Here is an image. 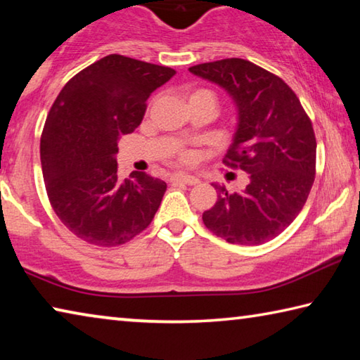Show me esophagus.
Masks as SVG:
<instances>
[{
  "label": "esophagus",
  "instance_id": "esophagus-1",
  "mask_svg": "<svg viewBox=\"0 0 360 360\" xmlns=\"http://www.w3.org/2000/svg\"><path fill=\"white\" fill-rule=\"evenodd\" d=\"M172 182H182V184H187V186H197L200 179L195 178V176H191V174L174 173L172 176Z\"/></svg>",
  "mask_w": 360,
  "mask_h": 360
}]
</instances>
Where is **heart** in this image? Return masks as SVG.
<instances>
[{
  "label": "heart",
  "instance_id": "b5f03b06",
  "mask_svg": "<svg viewBox=\"0 0 360 360\" xmlns=\"http://www.w3.org/2000/svg\"><path fill=\"white\" fill-rule=\"evenodd\" d=\"M198 95H211V96H212V94L210 92V90L198 89V90H195V92L191 95V98H192V96H198ZM212 98H214V96H212ZM181 157H182V160H188V158H191V155H188L187 152H184V154H182Z\"/></svg>",
  "mask_w": 360,
  "mask_h": 360
}]
</instances>
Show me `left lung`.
<instances>
[{
    "label": "left lung",
    "mask_w": 360,
    "mask_h": 360,
    "mask_svg": "<svg viewBox=\"0 0 360 360\" xmlns=\"http://www.w3.org/2000/svg\"><path fill=\"white\" fill-rule=\"evenodd\" d=\"M192 75L217 84L233 100L238 124L224 163L248 173L230 193L212 184L217 202L203 212L212 233L231 245H262L278 236L307 203L316 174L311 120L288 84L243 58L195 65Z\"/></svg>",
    "instance_id": "8db88e82"
}]
</instances>
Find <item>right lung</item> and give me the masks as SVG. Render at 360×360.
I'll return each mask as SVG.
<instances>
[{"mask_svg":"<svg viewBox=\"0 0 360 360\" xmlns=\"http://www.w3.org/2000/svg\"><path fill=\"white\" fill-rule=\"evenodd\" d=\"M176 75L124 56H108L70 79L47 114L41 165L49 202L65 227L95 246H119L152 222L165 181L117 176V143L141 124L146 101Z\"/></svg>","mask_w":360,"mask_h":360,"instance_id":"add662e5","label":"right lung"}]
</instances>
